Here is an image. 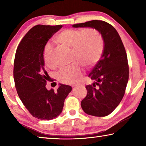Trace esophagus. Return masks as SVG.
I'll return each instance as SVG.
<instances>
[{"label":"esophagus","instance_id":"obj_1","mask_svg":"<svg viewBox=\"0 0 146 146\" xmlns=\"http://www.w3.org/2000/svg\"><path fill=\"white\" fill-rule=\"evenodd\" d=\"M78 84H74V85H73V86H72V87L75 88L78 87Z\"/></svg>","mask_w":146,"mask_h":146}]
</instances>
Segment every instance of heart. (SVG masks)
Instances as JSON below:
<instances>
[{"instance_id":"1","label":"heart","mask_w":146,"mask_h":146,"mask_svg":"<svg viewBox=\"0 0 146 146\" xmlns=\"http://www.w3.org/2000/svg\"><path fill=\"white\" fill-rule=\"evenodd\" d=\"M55 42L62 46L71 48V65L60 69L58 80L64 84H72L79 80L82 75V65L91 68L102 56L104 50L103 38L95 29H66L55 36ZM53 51L48 44L44 50V63L49 68L54 67Z\"/></svg>"}]
</instances>
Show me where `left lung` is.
Here are the masks:
<instances>
[{
  "instance_id": "left-lung-1",
  "label": "left lung",
  "mask_w": 146,
  "mask_h": 146,
  "mask_svg": "<svg viewBox=\"0 0 146 146\" xmlns=\"http://www.w3.org/2000/svg\"><path fill=\"white\" fill-rule=\"evenodd\" d=\"M72 26L94 28L103 38L104 46L101 59L88 75L94 82L86 86L88 93L81 102V107L88 115L105 117L115 110L124 95L129 79L125 48L115 28L105 21L93 20Z\"/></svg>"
}]
</instances>
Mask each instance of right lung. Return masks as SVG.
Wrapping results in <instances>:
<instances>
[{"instance_id": "add662e5", "label": "right lung", "mask_w": 146, "mask_h": 146, "mask_svg": "<svg viewBox=\"0 0 146 146\" xmlns=\"http://www.w3.org/2000/svg\"><path fill=\"white\" fill-rule=\"evenodd\" d=\"M62 25H36L20 42L14 60L13 77L18 95L28 111L40 120H50L62 111L64 102L72 88L60 84L57 90H48L50 77L44 68L45 46Z\"/></svg>"}]
</instances>
